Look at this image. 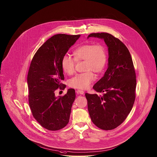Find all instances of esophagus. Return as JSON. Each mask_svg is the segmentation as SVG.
Instances as JSON below:
<instances>
[{
    "mask_svg": "<svg viewBox=\"0 0 157 157\" xmlns=\"http://www.w3.org/2000/svg\"><path fill=\"white\" fill-rule=\"evenodd\" d=\"M76 93L77 94H80V95H83L84 94V91L82 90H76Z\"/></svg>",
    "mask_w": 157,
    "mask_h": 157,
    "instance_id": "34e87169",
    "label": "esophagus"
}]
</instances>
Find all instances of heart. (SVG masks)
Returning <instances> with one entry per match:
<instances>
[{"mask_svg":"<svg viewBox=\"0 0 157 157\" xmlns=\"http://www.w3.org/2000/svg\"><path fill=\"white\" fill-rule=\"evenodd\" d=\"M74 59L68 55H65L62 59L61 65L64 72L69 75L75 72L76 62H85L84 71L72 78L69 85L74 88L85 90L95 80L94 72L101 73L107 63V52L105 47L100 44H87L77 48L73 52Z\"/></svg>","mask_w":157,"mask_h":157,"instance_id":"1","label":"heart"}]
</instances>
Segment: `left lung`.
<instances>
[{
	"label": "left lung",
	"instance_id": "1",
	"mask_svg": "<svg viewBox=\"0 0 157 157\" xmlns=\"http://www.w3.org/2000/svg\"><path fill=\"white\" fill-rule=\"evenodd\" d=\"M103 39L108 48V67L93 86L103 95L85 94L93 123L103 130H112L127 118L135 99L136 75L131 54L118 39L106 33H92L89 37Z\"/></svg>",
	"mask_w": 157,
	"mask_h": 157
}]
</instances>
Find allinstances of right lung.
Segmentation results:
<instances>
[{
	"label": "right lung",
	"instance_id": "1",
	"mask_svg": "<svg viewBox=\"0 0 157 157\" xmlns=\"http://www.w3.org/2000/svg\"><path fill=\"white\" fill-rule=\"evenodd\" d=\"M80 36H53L39 48L30 64L27 77L29 105L34 118L49 131L63 128L69 120L75 90L69 89L65 95L59 97L55 91L66 88L61 83L64 80L61 61Z\"/></svg>",
	"mask_w": 157,
	"mask_h": 157
}]
</instances>
